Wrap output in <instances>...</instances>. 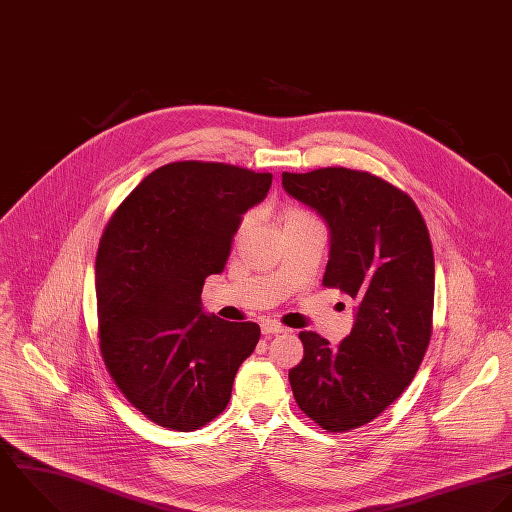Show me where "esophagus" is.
<instances>
[{
    "instance_id": "34e87169",
    "label": "esophagus",
    "mask_w": 512,
    "mask_h": 512,
    "mask_svg": "<svg viewBox=\"0 0 512 512\" xmlns=\"http://www.w3.org/2000/svg\"><path fill=\"white\" fill-rule=\"evenodd\" d=\"M287 329L283 327V325H279V323H275V321H263L261 323V333L265 335V337H269V335H279V333H285Z\"/></svg>"
}]
</instances>
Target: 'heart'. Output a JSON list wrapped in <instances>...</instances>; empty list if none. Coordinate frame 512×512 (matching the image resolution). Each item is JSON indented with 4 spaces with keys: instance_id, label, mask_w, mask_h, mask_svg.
Masks as SVG:
<instances>
[{
    "instance_id": "b5f03b06",
    "label": "heart",
    "mask_w": 512,
    "mask_h": 512,
    "mask_svg": "<svg viewBox=\"0 0 512 512\" xmlns=\"http://www.w3.org/2000/svg\"><path fill=\"white\" fill-rule=\"evenodd\" d=\"M281 223H283V229H287V227L303 225V223H319V219H317V215H313L311 211H307L303 207H287L281 215ZM247 225H249V219H245L241 223L239 233H243L247 229Z\"/></svg>"
}]
</instances>
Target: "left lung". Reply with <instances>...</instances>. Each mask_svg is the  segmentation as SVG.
<instances>
[{"label": "left lung", "instance_id": "8db88e82", "mask_svg": "<svg viewBox=\"0 0 512 512\" xmlns=\"http://www.w3.org/2000/svg\"><path fill=\"white\" fill-rule=\"evenodd\" d=\"M285 191L331 229L323 285L357 301L337 347L301 331L303 359L289 371L299 409L329 433L377 419L417 375L433 333L435 257L417 203L399 187L347 167L283 173Z\"/></svg>", "mask_w": 512, "mask_h": 512}]
</instances>
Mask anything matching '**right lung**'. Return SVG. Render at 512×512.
Returning a JSON list of instances; mask_svg holds the SVG:
<instances>
[{"mask_svg": "<svg viewBox=\"0 0 512 512\" xmlns=\"http://www.w3.org/2000/svg\"><path fill=\"white\" fill-rule=\"evenodd\" d=\"M271 173L175 161L149 173L113 211L95 257L99 351L123 397L149 421L195 431L221 415L257 323L201 311L209 275L225 269L241 215L265 199Z\"/></svg>", "mask_w": 512, "mask_h": 512, "instance_id": "right-lung-1", "label": "right lung"}]
</instances>
